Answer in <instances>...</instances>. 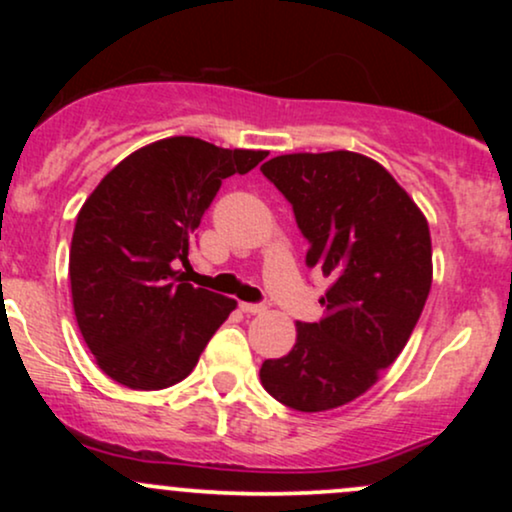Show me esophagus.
Instances as JSON below:
<instances>
[{
    "mask_svg": "<svg viewBox=\"0 0 512 512\" xmlns=\"http://www.w3.org/2000/svg\"><path fill=\"white\" fill-rule=\"evenodd\" d=\"M240 310H243V313H248V315H260L267 308H264L262 303H240Z\"/></svg>",
    "mask_w": 512,
    "mask_h": 512,
    "instance_id": "esophagus-1",
    "label": "esophagus"
}]
</instances>
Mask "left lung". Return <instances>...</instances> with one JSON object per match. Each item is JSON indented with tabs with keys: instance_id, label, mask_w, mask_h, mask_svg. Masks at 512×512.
Wrapping results in <instances>:
<instances>
[{
	"instance_id": "1",
	"label": "left lung",
	"mask_w": 512,
	"mask_h": 512,
	"mask_svg": "<svg viewBox=\"0 0 512 512\" xmlns=\"http://www.w3.org/2000/svg\"><path fill=\"white\" fill-rule=\"evenodd\" d=\"M260 170L291 202L305 264L330 279L325 317L298 322L289 354L262 363V385L296 411L337 409L375 385L419 322L433 279L426 216L354 151L276 156Z\"/></svg>"
}]
</instances>
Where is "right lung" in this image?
Masks as SVG:
<instances>
[{
	"instance_id": "obj_1",
	"label": "right lung",
	"mask_w": 512,
	"mask_h": 512,
	"mask_svg": "<svg viewBox=\"0 0 512 512\" xmlns=\"http://www.w3.org/2000/svg\"><path fill=\"white\" fill-rule=\"evenodd\" d=\"M267 151L170 137L129 154L76 216L69 281L74 315L98 366L132 390H163L192 373L233 298L195 289L192 240L221 182Z\"/></svg>"
}]
</instances>
